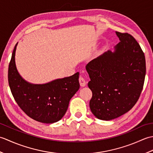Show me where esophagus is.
<instances>
[{"mask_svg": "<svg viewBox=\"0 0 153 153\" xmlns=\"http://www.w3.org/2000/svg\"><path fill=\"white\" fill-rule=\"evenodd\" d=\"M79 83H80V85L82 87H85L86 85V82H85V79H84L83 77H82V76L79 77Z\"/></svg>", "mask_w": 153, "mask_h": 153, "instance_id": "34e87169", "label": "esophagus"}]
</instances>
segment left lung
Segmentation results:
<instances>
[{"label":"left lung","instance_id":"1","mask_svg":"<svg viewBox=\"0 0 153 153\" xmlns=\"http://www.w3.org/2000/svg\"><path fill=\"white\" fill-rule=\"evenodd\" d=\"M119 43L86 65L93 93L90 109L96 118L111 120L130 110L138 100L146 74L145 58L134 37L116 31Z\"/></svg>","mask_w":153,"mask_h":153}]
</instances>
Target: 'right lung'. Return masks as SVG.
<instances>
[{
    "label": "right lung",
    "mask_w": 153,
    "mask_h": 153,
    "mask_svg": "<svg viewBox=\"0 0 153 153\" xmlns=\"http://www.w3.org/2000/svg\"><path fill=\"white\" fill-rule=\"evenodd\" d=\"M18 43L8 67V83L20 108L30 118L45 123L59 121L66 114L70 99L79 89V72L43 84H33L19 74L15 62Z\"/></svg>",
    "instance_id": "1"
}]
</instances>
